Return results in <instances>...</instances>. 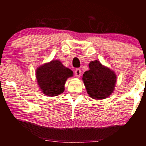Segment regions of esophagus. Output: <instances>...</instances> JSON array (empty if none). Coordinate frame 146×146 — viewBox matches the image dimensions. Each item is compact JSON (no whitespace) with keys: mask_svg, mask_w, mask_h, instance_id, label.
<instances>
[{"mask_svg":"<svg viewBox=\"0 0 146 146\" xmlns=\"http://www.w3.org/2000/svg\"><path fill=\"white\" fill-rule=\"evenodd\" d=\"M75 76L78 78H79L81 76V70L80 68H76L75 70Z\"/></svg>","mask_w":146,"mask_h":146,"instance_id":"esophagus-1","label":"esophagus"}]
</instances>
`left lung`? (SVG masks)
Segmentation results:
<instances>
[{
    "label": "left lung",
    "instance_id": "8db88e82",
    "mask_svg": "<svg viewBox=\"0 0 146 146\" xmlns=\"http://www.w3.org/2000/svg\"><path fill=\"white\" fill-rule=\"evenodd\" d=\"M89 68L82 76L89 96L95 100L107 98L115 90L116 74L112 70L102 65L98 60L90 62Z\"/></svg>",
    "mask_w": 146,
    "mask_h": 146
}]
</instances>
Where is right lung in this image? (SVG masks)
<instances>
[{
	"label": "right lung",
	"instance_id": "add662e5",
	"mask_svg": "<svg viewBox=\"0 0 146 146\" xmlns=\"http://www.w3.org/2000/svg\"><path fill=\"white\" fill-rule=\"evenodd\" d=\"M73 76V72L58 60L44 64L37 68L36 78L42 93L46 96H56L64 91L67 79Z\"/></svg>",
	"mask_w": 146,
	"mask_h": 146
}]
</instances>
